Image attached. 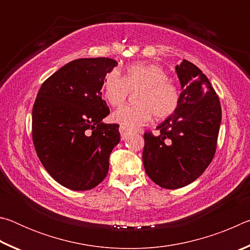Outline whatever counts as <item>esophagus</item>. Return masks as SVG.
Listing matches in <instances>:
<instances>
[{
	"label": "esophagus",
	"mask_w": 250,
	"mask_h": 250,
	"mask_svg": "<svg viewBox=\"0 0 250 250\" xmlns=\"http://www.w3.org/2000/svg\"><path fill=\"white\" fill-rule=\"evenodd\" d=\"M119 131H120V134H121V139H122V140H125V139L126 137H128V135L130 134L129 130H128V129H125V128H124V126H120Z\"/></svg>",
	"instance_id": "obj_1"
}]
</instances>
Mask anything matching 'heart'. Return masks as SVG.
<instances>
[{
	"label": "heart",
	"instance_id": "1",
	"mask_svg": "<svg viewBox=\"0 0 250 250\" xmlns=\"http://www.w3.org/2000/svg\"><path fill=\"white\" fill-rule=\"evenodd\" d=\"M167 77L166 69L153 62L130 64L125 67L124 77L119 70H110L103 82L104 96L110 105L119 107L129 92L138 90L134 97L137 104L116 110L112 120L124 128L135 129L146 124L152 115L156 120L172 116L179 107L180 90Z\"/></svg>",
	"mask_w": 250,
	"mask_h": 250
}]
</instances>
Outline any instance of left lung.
<instances>
[{"mask_svg":"<svg viewBox=\"0 0 250 250\" xmlns=\"http://www.w3.org/2000/svg\"><path fill=\"white\" fill-rule=\"evenodd\" d=\"M182 92L175 112L159 134L145 132L142 160L147 176L163 188H183L200 177L217 146L222 108L208 78L191 62L175 67Z\"/></svg>","mask_w":250,"mask_h":250,"instance_id":"1","label":"left lung"}]
</instances>
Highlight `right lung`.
I'll return each mask as SVG.
<instances>
[{"mask_svg": "<svg viewBox=\"0 0 250 250\" xmlns=\"http://www.w3.org/2000/svg\"><path fill=\"white\" fill-rule=\"evenodd\" d=\"M117 65L107 57L76 59L45 80L34 103L36 153L49 175L73 191L104 181L120 141L119 125L103 122L110 110L101 98L104 76Z\"/></svg>", "mask_w": 250, "mask_h": 250, "instance_id": "add662e5", "label": "right lung"}]
</instances>
